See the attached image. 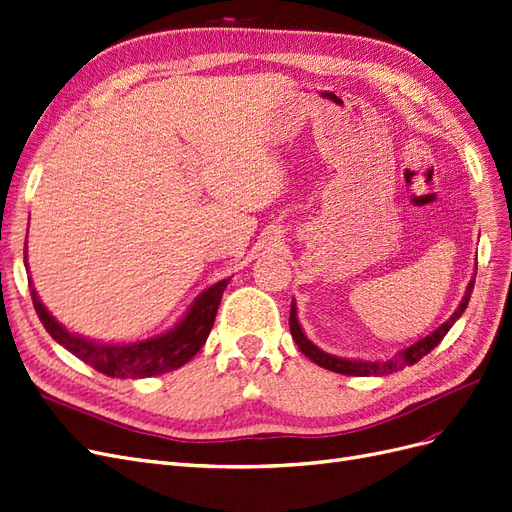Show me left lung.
<instances>
[{
	"mask_svg": "<svg viewBox=\"0 0 512 512\" xmlns=\"http://www.w3.org/2000/svg\"><path fill=\"white\" fill-rule=\"evenodd\" d=\"M474 277H477V271H474ZM474 277L470 279V284L466 288V294L462 298V303L457 305V309L453 311V315L445 324H440L436 330H432L428 337L415 341L413 345L400 349L396 356L392 358H385V360H349V358H339V356H332L326 354L324 349L317 347L315 343H311L307 339V334L303 332L301 324H298V317H296V303L292 301V309H290V332H292V339L296 341L298 349L303 351V354L315 362L317 366H322L326 370H332V373H339V375H351V377H383V375H392L402 370L404 366H411L415 362H419L424 356H428L430 351L443 341L445 334L451 330V326L460 320L462 313L468 307L470 301V294L474 288Z\"/></svg>",
	"mask_w": 512,
	"mask_h": 512,
	"instance_id": "left-lung-1",
	"label": "left lung"
}]
</instances>
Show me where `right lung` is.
Segmentation results:
<instances>
[{"mask_svg":"<svg viewBox=\"0 0 512 512\" xmlns=\"http://www.w3.org/2000/svg\"><path fill=\"white\" fill-rule=\"evenodd\" d=\"M228 281H231V277L220 279L214 286L203 290L195 301H192L182 320L167 332L131 343H101L80 337L76 332H69L63 324L55 320V315L44 307L38 292L33 290L31 284L29 290L35 313H38L46 332L59 345H63L67 351H72L76 358H80L88 366H93L103 375L116 379H144L163 375L169 373V370L184 366L205 345L211 326H214L218 305L222 301V294L228 286Z\"/></svg>","mask_w":512,"mask_h":512,"instance_id":"right-lung-1","label":"right lung"}]
</instances>
